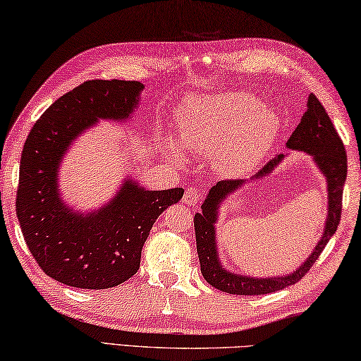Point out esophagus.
Instances as JSON below:
<instances>
[{"label": "esophagus", "mask_w": 361, "mask_h": 361, "mask_svg": "<svg viewBox=\"0 0 361 361\" xmlns=\"http://www.w3.org/2000/svg\"><path fill=\"white\" fill-rule=\"evenodd\" d=\"M203 197V192L198 190V188H187L184 193V203L188 206H197L200 203V200Z\"/></svg>", "instance_id": "obj_1"}]
</instances>
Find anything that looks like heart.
<instances>
[{"instance_id":"heart-1","label":"heart","mask_w":361,"mask_h":361,"mask_svg":"<svg viewBox=\"0 0 361 361\" xmlns=\"http://www.w3.org/2000/svg\"><path fill=\"white\" fill-rule=\"evenodd\" d=\"M280 134L274 111L247 92H222L200 97L182 123L180 140L188 150L212 157V166L224 177L251 173L267 157ZM168 153L182 159L179 147L166 144Z\"/></svg>"}]
</instances>
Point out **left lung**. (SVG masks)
<instances>
[{"label": "left lung", "mask_w": 361, "mask_h": 361, "mask_svg": "<svg viewBox=\"0 0 361 361\" xmlns=\"http://www.w3.org/2000/svg\"><path fill=\"white\" fill-rule=\"evenodd\" d=\"M286 147L291 150L304 152L314 158L320 173L326 179L328 187V216L324 221L322 238L318 240L314 251L305 259L302 265L291 271V274L280 276H267V279H257V276L240 275L227 270L221 264L219 251H217L216 240V222L219 206L227 200L228 195L235 193L238 188L246 184L243 179L221 180L211 187L209 193L206 195L202 204V212L195 214V236H197V251L200 257V267L204 280L211 286L221 289L228 294H238V296H256V294H269L280 291L288 286L298 283L310 270L312 265L317 262L324 246L331 236L338 230L342 211V190H344L347 177V155L344 144L339 139V134L331 123L329 116L314 94H310L307 100V110L300 118V123L294 129L291 137L288 139ZM285 159V155H279L265 164L259 173L252 177L262 179V177L274 173V169Z\"/></svg>", "instance_id": "left-lung-1"}]
</instances>
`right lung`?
I'll list each match as a JSON object with an SVG mask.
<instances>
[{
    "label": "right lung",
    "mask_w": 361,
    "mask_h": 361,
    "mask_svg": "<svg viewBox=\"0 0 361 361\" xmlns=\"http://www.w3.org/2000/svg\"><path fill=\"white\" fill-rule=\"evenodd\" d=\"M144 87L123 80L82 82L41 115L23 145L17 219L35 261L67 286L107 289L131 279L153 224L184 195L180 187L147 190L126 177L96 211H75L62 198L59 169L68 147L99 120L128 121Z\"/></svg>",
    "instance_id": "right-lung-1"
}]
</instances>
